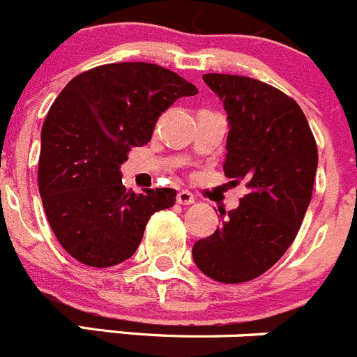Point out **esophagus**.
I'll use <instances>...</instances> for the list:
<instances>
[{
	"label": "esophagus",
	"mask_w": 357,
	"mask_h": 357,
	"mask_svg": "<svg viewBox=\"0 0 357 357\" xmlns=\"http://www.w3.org/2000/svg\"><path fill=\"white\" fill-rule=\"evenodd\" d=\"M176 202L181 204V206H190V204L195 202V197H193L190 192H186V190H181V192L176 195Z\"/></svg>",
	"instance_id": "obj_1"
}]
</instances>
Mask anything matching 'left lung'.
Returning <instances> with one entry per match:
<instances>
[{
    "label": "left lung",
    "mask_w": 357,
    "mask_h": 357,
    "mask_svg": "<svg viewBox=\"0 0 357 357\" xmlns=\"http://www.w3.org/2000/svg\"><path fill=\"white\" fill-rule=\"evenodd\" d=\"M202 79L228 115L225 176L245 179L249 193L192 255L207 278L237 284L268 271L295 241L312 199L317 144L302 108L275 86L220 73Z\"/></svg>",
    "instance_id": "left-lung-1"
}]
</instances>
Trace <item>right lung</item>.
Returning a JSON list of instances; mask_svg holds the SVG:
<instances>
[{
  "mask_svg": "<svg viewBox=\"0 0 357 357\" xmlns=\"http://www.w3.org/2000/svg\"><path fill=\"white\" fill-rule=\"evenodd\" d=\"M197 86L148 62L98 66L75 76L43 129L38 188L62 248L89 266L119 265L136 252L151 214L174 206L176 190L134 193L120 165L151 139L158 116Z\"/></svg>",
  "mask_w": 357,
  "mask_h": 357,
  "instance_id": "obj_1",
  "label": "right lung"
}]
</instances>
